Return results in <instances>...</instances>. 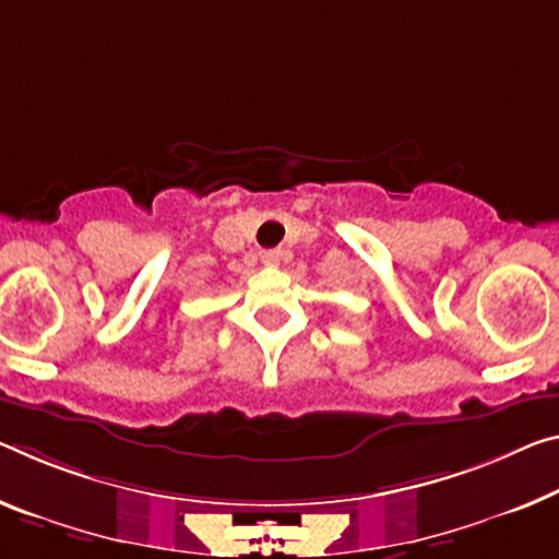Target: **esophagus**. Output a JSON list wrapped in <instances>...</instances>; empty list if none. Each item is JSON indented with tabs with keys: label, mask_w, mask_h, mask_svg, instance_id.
<instances>
[{
	"label": "esophagus",
	"mask_w": 559,
	"mask_h": 559,
	"mask_svg": "<svg viewBox=\"0 0 559 559\" xmlns=\"http://www.w3.org/2000/svg\"><path fill=\"white\" fill-rule=\"evenodd\" d=\"M282 257H285V252H282V250H267V252H262V262L270 264V267H274V264H280Z\"/></svg>",
	"instance_id": "obj_1"
}]
</instances>
